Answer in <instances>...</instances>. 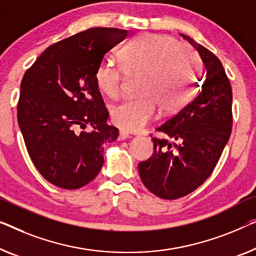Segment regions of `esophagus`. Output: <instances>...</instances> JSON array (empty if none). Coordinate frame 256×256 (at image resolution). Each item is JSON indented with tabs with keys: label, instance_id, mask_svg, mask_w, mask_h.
I'll return each instance as SVG.
<instances>
[{
	"label": "esophagus",
	"instance_id": "obj_1",
	"mask_svg": "<svg viewBox=\"0 0 256 256\" xmlns=\"http://www.w3.org/2000/svg\"><path fill=\"white\" fill-rule=\"evenodd\" d=\"M129 137H130V135H129L128 132H124V130H121V132H120V134H119V140H127V138H129Z\"/></svg>",
	"mask_w": 256,
	"mask_h": 256
}]
</instances>
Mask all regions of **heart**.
<instances>
[{"mask_svg": "<svg viewBox=\"0 0 256 256\" xmlns=\"http://www.w3.org/2000/svg\"><path fill=\"white\" fill-rule=\"evenodd\" d=\"M119 64L102 62L96 84L108 98L119 97L126 77L137 80V98L124 99L110 107L113 124L135 132L152 119L156 107L172 113L190 100L198 72V58L192 48L178 44L171 36L144 33L119 52Z\"/></svg>", "mask_w": 256, "mask_h": 256, "instance_id": "obj_1", "label": "heart"}]
</instances>
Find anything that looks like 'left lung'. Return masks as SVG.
I'll use <instances>...</instances> for the list:
<instances>
[{"mask_svg": "<svg viewBox=\"0 0 256 256\" xmlns=\"http://www.w3.org/2000/svg\"><path fill=\"white\" fill-rule=\"evenodd\" d=\"M204 66L198 94L156 130L154 154L138 164L140 180L152 194L176 200L198 188L216 168L232 130V88L216 55L180 33Z\"/></svg>", "mask_w": 256, "mask_h": 256, "instance_id": "left-lung-1", "label": "left lung"}]
</instances>
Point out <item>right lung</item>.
Wrapping results in <instances>:
<instances>
[{
    "instance_id": "1",
    "label": "right lung",
    "mask_w": 256,
    "mask_h": 256,
    "mask_svg": "<svg viewBox=\"0 0 256 256\" xmlns=\"http://www.w3.org/2000/svg\"><path fill=\"white\" fill-rule=\"evenodd\" d=\"M127 30L94 28L46 48L20 83L17 118L30 158L47 181L77 190L97 176L104 144L119 130L108 119L96 70ZM86 124L92 132H80Z\"/></svg>"
}]
</instances>
